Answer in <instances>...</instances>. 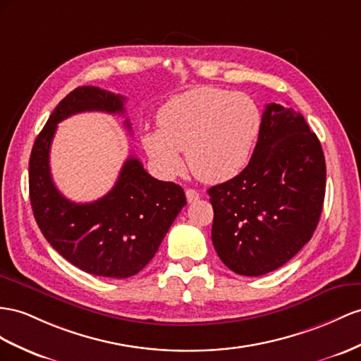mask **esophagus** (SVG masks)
<instances>
[{
  "mask_svg": "<svg viewBox=\"0 0 361 361\" xmlns=\"http://www.w3.org/2000/svg\"><path fill=\"white\" fill-rule=\"evenodd\" d=\"M186 198L189 202H193L200 198V193L195 189H186Z\"/></svg>",
  "mask_w": 361,
  "mask_h": 361,
  "instance_id": "1",
  "label": "esophagus"
}]
</instances>
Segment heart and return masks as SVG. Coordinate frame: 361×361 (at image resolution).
<instances>
[{
    "instance_id": "heart-1",
    "label": "heart",
    "mask_w": 361,
    "mask_h": 361,
    "mask_svg": "<svg viewBox=\"0 0 361 361\" xmlns=\"http://www.w3.org/2000/svg\"><path fill=\"white\" fill-rule=\"evenodd\" d=\"M159 129H146L142 145L164 177L183 171L186 151L192 172L206 183H223L241 172L261 129V111L244 92L198 87L173 96L157 111Z\"/></svg>"
}]
</instances>
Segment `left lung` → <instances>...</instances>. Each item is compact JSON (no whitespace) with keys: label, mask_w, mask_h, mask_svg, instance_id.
Instances as JSON below:
<instances>
[{"label":"left lung","mask_w":361,"mask_h":361,"mask_svg":"<svg viewBox=\"0 0 361 361\" xmlns=\"http://www.w3.org/2000/svg\"><path fill=\"white\" fill-rule=\"evenodd\" d=\"M325 188L326 164L317 135L293 108L267 105L247 168L207 190L219 259L243 276L279 269L311 239Z\"/></svg>","instance_id":"left-lung-1"}]
</instances>
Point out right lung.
<instances>
[{
  "mask_svg": "<svg viewBox=\"0 0 361 361\" xmlns=\"http://www.w3.org/2000/svg\"><path fill=\"white\" fill-rule=\"evenodd\" d=\"M125 100L91 85L73 90L36 137L29 161L30 204L45 239L82 271L116 279L137 274L152 259L186 206L184 190L178 184L151 177L131 155L105 197L85 204L73 202L54 186L50 146L63 118L84 111L122 114ZM125 125L131 129L128 120Z\"/></svg>",
  "mask_w": 361,
  "mask_h": 361,
  "instance_id": "1",
  "label": "right lung"
}]
</instances>
